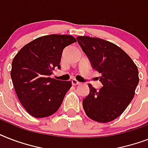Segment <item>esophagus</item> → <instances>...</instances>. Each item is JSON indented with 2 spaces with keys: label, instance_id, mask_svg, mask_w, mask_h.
I'll return each instance as SVG.
<instances>
[{
  "label": "esophagus",
  "instance_id": "esophagus-1",
  "mask_svg": "<svg viewBox=\"0 0 148 148\" xmlns=\"http://www.w3.org/2000/svg\"><path fill=\"white\" fill-rule=\"evenodd\" d=\"M71 83H72V85H74V86H75V85H79V84H80V82H79V81H77L76 80V79H72L71 80Z\"/></svg>",
  "mask_w": 148,
  "mask_h": 148
}]
</instances>
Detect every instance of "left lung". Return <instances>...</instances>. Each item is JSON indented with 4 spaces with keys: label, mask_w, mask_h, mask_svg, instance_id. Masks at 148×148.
I'll return each instance as SVG.
<instances>
[{
    "label": "left lung",
    "mask_w": 148,
    "mask_h": 148,
    "mask_svg": "<svg viewBox=\"0 0 148 148\" xmlns=\"http://www.w3.org/2000/svg\"><path fill=\"white\" fill-rule=\"evenodd\" d=\"M77 40L93 69L101 73L103 87L99 90L88 84L90 93L83 108L90 119L108 123L124 112L134 96L139 82L138 70L121 48L101 38L79 36Z\"/></svg>",
    "instance_id": "obj_1"
}]
</instances>
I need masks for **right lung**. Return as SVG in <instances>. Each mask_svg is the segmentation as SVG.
Masks as SVG:
<instances>
[{
  "label": "right lung",
  "mask_w": 148,
  "mask_h": 148,
  "mask_svg": "<svg viewBox=\"0 0 148 148\" xmlns=\"http://www.w3.org/2000/svg\"><path fill=\"white\" fill-rule=\"evenodd\" d=\"M76 41L71 35L43 36L22 47L14 57L10 77L20 102L31 116L49 117L60 107L71 82L50 76L54 67L60 68L64 49Z\"/></svg>",
  "instance_id": "1"
}]
</instances>
